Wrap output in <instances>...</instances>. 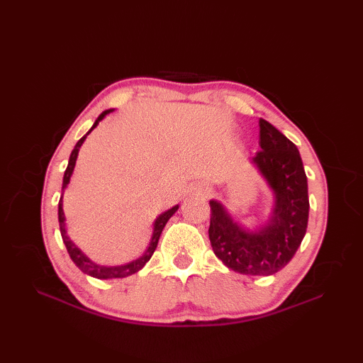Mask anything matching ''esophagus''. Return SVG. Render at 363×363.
<instances>
[{"label": "esophagus", "instance_id": "esophagus-1", "mask_svg": "<svg viewBox=\"0 0 363 363\" xmlns=\"http://www.w3.org/2000/svg\"><path fill=\"white\" fill-rule=\"evenodd\" d=\"M191 190H194V194L198 196H206V195H209V191H211V189L207 187L206 184H198V186H195Z\"/></svg>", "mask_w": 363, "mask_h": 363}]
</instances>
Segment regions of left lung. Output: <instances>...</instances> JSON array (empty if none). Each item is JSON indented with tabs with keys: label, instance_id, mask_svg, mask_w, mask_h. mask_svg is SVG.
Listing matches in <instances>:
<instances>
[{
	"label": "left lung",
	"instance_id": "obj_1",
	"mask_svg": "<svg viewBox=\"0 0 363 363\" xmlns=\"http://www.w3.org/2000/svg\"><path fill=\"white\" fill-rule=\"evenodd\" d=\"M260 150L251 159L273 194L268 220L256 229L235 221L225 204L211 199L212 250L229 269L248 276L274 274L295 256L309 220L307 176L296 145L272 123L259 120Z\"/></svg>",
	"mask_w": 363,
	"mask_h": 363
}]
</instances>
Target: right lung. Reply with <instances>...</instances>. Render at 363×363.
<instances>
[{
  "mask_svg": "<svg viewBox=\"0 0 363 363\" xmlns=\"http://www.w3.org/2000/svg\"><path fill=\"white\" fill-rule=\"evenodd\" d=\"M112 111H113V109H107V111H104L101 115H99V117L95 120L94 126L90 128V130H89V133H87L86 135H84L82 138H79V142L76 143L74 150L72 151L70 159H68L67 169H65V173H64L62 196H60V199H59V212H57V213H59L60 235H62V240H64V243H65V246H67V251H68V254H70L72 260L74 262L76 267H78L82 273H86V274L91 276V277H96V279H115V277H128V276H130V274L140 272V269L145 267L146 262H148V260L151 259L152 252L156 251L157 243H159V237H160V234H162V230H164V228H165V225H167V221L173 217L174 212H176L177 209H179V204H176V206L172 207V209H168V211H165L164 213H160L159 217L156 218V221H154V225H152V235H151V240H150V246H148V248H146L143 256H140V257L133 260V262H128V264H123V265H99V264H96V262H94L90 257H87L86 254H84V252L78 248V246H76V245L72 242V238L68 237V234H67V225H65V213H64V207H62V206H64V201H62L64 190L67 189L68 182H70V177H72V174H73V169H74V165H76V159H78L79 148L82 146L84 140H86L87 135L98 126V123L101 121L107 113H111Z\"/></svg>",
  "mask_w": 363,
  "mask_h": 363,
  "instance_id": "obj_1",
  "label": "right lung"
}]
</instances>
